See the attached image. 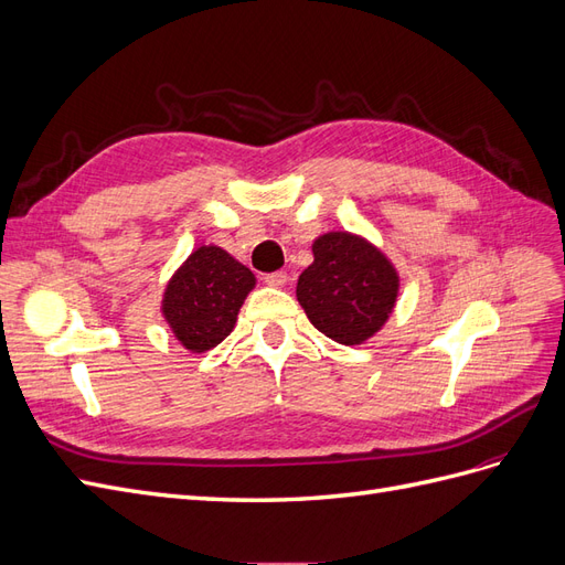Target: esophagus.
Returning <instances> with one entry per match:
<instances>
[{
	"mask_svg": "<svg viewBox=\"0 0 565 565\" xmlns=\"http://www.w3.org/2000/svg\"><path fill=\"white\" fill-rule=\"evenodd\" d=\"M264 282L270 285V287H282L287 282V273L285 270H273V273H266L264 276Z\"/></svg>",
	"mask_w": 565,
	"mask_h": 565,
	"instance_id": "obj_1",
	"label": "esophagus"
}]
</instances>
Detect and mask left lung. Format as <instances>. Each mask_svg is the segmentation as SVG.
<instances>
[{
    "label": "left lung",
    "mask_w": 565,
    "mask_h": 565,
    "mask_svg": "<svg viewBox=\"0 0 565 565\" xmlns=\"http://www.w3.org/2000/svg\"><path fill=\"white\" fill-rule=\"evenodd\" d=\"M398 276L386 256L349 233L313 243V264L297 282V299L313 328L339 344H361L386 322Z\"/></svg>",
    "instance_id": "1"
}]
</instances>
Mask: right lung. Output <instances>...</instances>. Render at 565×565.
I'll return each instance as SVG.
<instances>
[{
  "mask_svg": "<svg viewBox=\"0 0 565 565\" xmlns=\"http://www.w3.org/2000/svg\"><path fill=\"white\" fill-rule=\"evenodd\" d=\"M252 287L247 266L221 247H200L169 280L162 313L185 349L210 351L231 334Z\"/></svg>",
  "mask_w": 565,
  "mask_h": 565,
  "instance_id": "1",
  "label": "right lung"
}]
</instances>
